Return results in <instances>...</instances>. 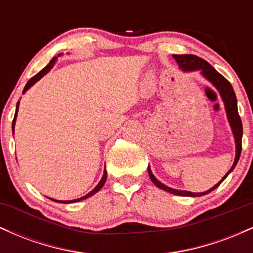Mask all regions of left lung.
Wrapping results in <instances>:
<instances>
[{"instance_id":"obj_1","label":"left lung","mask_w":253,"mask_h":253,"mask_svg":"<svg viewBox=\"0 0 253 253\" xmlns=\"http://www.w3.org/2000/svg\"><path fill=\"white\" fill-rule=\"evenodd\" d=\"M173 58H175L177 63L179 64V66H181L184 71L201 70L203 76L207 78V80H210L220 91V95H221L223 103H225V108H226V113H227L228 121L229 124H231L232 130H233L234 138H236V146H237L236 161H234L233 167H232L231 170L226 173V176L223 177L221 181L217 183V184L214 185L211 189L205 191V193H190V191L176 190V189H172V188L167 187V185H164L163 183L159 182L158 179L152 175L150 168H149V175H150L151 181L155 183L157 187L161 188V189H163L165 191H168V193L170 194H175V195H179V196H202V195H206V194L211 193V190H214L215 188L219 187L223 179L228 176V173L236 168L238 161H239L240 153H242L243 124H242V120H240L239 113H238L237 97H236V94H234V90L232 88L231 83H229L221 74H219V72H217L210 63L206 62L205 59H202V58L197 56H194V54H173Z\"/></svg>"}]
</instances>
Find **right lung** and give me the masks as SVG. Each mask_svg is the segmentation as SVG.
<instances>
[{
  "mask_svg": "<svg viewBox=\"0 0 253 253\" xmlns=\"http://www.w3.org/2000/svg\"><path fill=\"white\" fill-rule=\"evenodd\" d=\"M56 59H57V57H53V58H52V60H51L50 63H48V65H46L45 68H43L42 71H39V72H38V74L36 75V76H33V77L31 78L30 81H28L27 84H26L25 89H24V92L26 91V90H28V89H30L31 86L33 85L34 83H37L38 81L40 80V78L45 76V75L47 74V72L50 71L52 68H53L54 63H56ZM17 108H19V102H17V104H16V112H15V115H14V120H13V132H14V125H15V118H16V114H17ZM106 179H107V172H106V170H104L103 177H102V179H101V182L98 183V184L96 185V188H95L94 190H92V191H90V193L88 194V195H85V196L81 197V199H77V200H72V201H58V200H53V201H56V202H63V203H71V202H78V201H82V200H85V199H88V197H90V196H91V195H94V194H96L97 191L100 190L101 188L103 187V184H104V183H106ZM51 200H52V199H51Z\"/></svg>",
  "mask_w": 253,
  "mask_h": 253,
  "instance_id": "right-lung-1",
  "label": "right lung"
}]
</instances>
